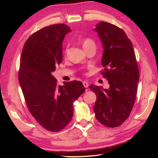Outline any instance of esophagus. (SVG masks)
I'll use <instances>...</instances> for the list:
<instances>
[{"instance_id":"esophagus-1","label":"esophagus","mask_w":158,"mask_h":158,"mask_svg":"<svg viewBox=\"0 0 158 158\" xmlns=\"http://www.w3.org/2000/svg\"><path fill=\"white\" fill-rule=\"evenodd\" d=\"M83 85H84V86L85 88H88L89 87V83H88L87 81H83Z\"/></svg>"}]
</instances>
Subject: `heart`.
I'll return each mask as SVG.
<instances>
[{
    "label": "heart",
    "instance_id": "b5f03b06",
    "mask_svg": "<svg viewBox=\"0 0 158 158\" xmlns=\"http://www.w3.org/2000/svg\"><path fill=\"white\" fill-rule=\"evenodd\" d=\"M82 45L84 49H87L88 47L90 46H95V42L93 41V40L89 38V37H85V38L82 40Z\"/></svg>",
    "mask_w": 158,
    "mask_h": 158
}]
</instances>
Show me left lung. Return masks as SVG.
<instances>
[{
    "label": "left lung",
    "instance_id": "1",
    "mask_svg": "<svg viewBox=\"0 0 158 158\" xmlns=\"http://www.w3.org/2000/svg\"><path fill=\"white\" fill-rule=\"evenodd\" d=\"M95 31L104 48L102 58L104 69L101 74L109 84V89L89 85L97 96L95 118L106 127H116L126 121L132 111L139 72L132 44L123 30L102 21L96 25Z\"/></svg>",
    "mask_w": 158,
    "mask_h": 158
}]
</instances>
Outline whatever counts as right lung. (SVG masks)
Wrapping results in <instances>:
<instances>
[{
  "instance_id": "right-lung-1",
  "label": "right lung",
  "mask_w": 158,
  "mask_h": 158,
  "mask_svg": "<svg viewBox=\"0 0 158 158\" xmlns=\"http://www.w3.org/2000/svg\"><path fill=\"white\" fill-rule=\"evenodd\" d=\"M70 28L58 23L37 31L23 48L19 81L28 109L47 130L59 132L71 121L73 102L85 91L79 81L58 85L52 73L63 60L62 43Z\"/></svg>"
}]
</instances>
